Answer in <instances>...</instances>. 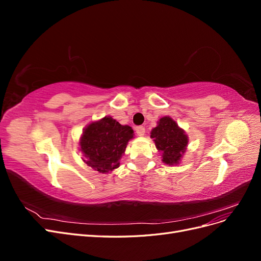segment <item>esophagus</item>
I'll return each mask as SVG.
<instances>
[{"mask_svg":"<svg viewBox=\"0 0 261 261\" xmlns=\"http://www.w3.org/2000/svg\"><path fill=\"white\" fill-rule=\"evenodd\" d=\"M137 135L138 136H144L145 133H146V128L144 127V126H137V127L135 128Z\"/></svg>","mask_w":261,"mask_h":261,"instance_id":"obj_1","label":"esophagus"}]
</instances>
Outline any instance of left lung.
Returning a JSON list of instances; mask_svg holds the SVG:
<instances>
[{
	"label": "left lung",
	"instance_id": "obj_1",
	"mask_svg": "<svg viewBox=\"0 0 261 261\" xmlns=\"http://www.w3.org/2000/svg\"><path fill=\"white\" fill-rule=\"evenodd\" d=\"M156 124L150 137L153 139L158 151L161 152L162 162L168 165L179 164L188 145L185 130L170 116L161 117Z\"/></svg>",
	"mask_w": 261,
	"mask_h": 261
}]
</instances>
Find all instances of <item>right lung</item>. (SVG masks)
Listing matches in <instances>:
<instances>
[{
  "instance_id": "right-lung-1",
  "label": "right lung",
  "mask_w": 261,
  "mask_h": 261,
  "mask_svg": "<svg viewBox=\"0 0 261 261\" xmlns=\"http://www.w3.org/2000/svg\"><path fill=\"white\" fill-rule=\"evenodd\" d=\"M134 138V130L122 125L111 116L86 126L80 139V151L83 161L99 173H111L120 167L128 141Z\"/></svg>"
}]
</instances>
